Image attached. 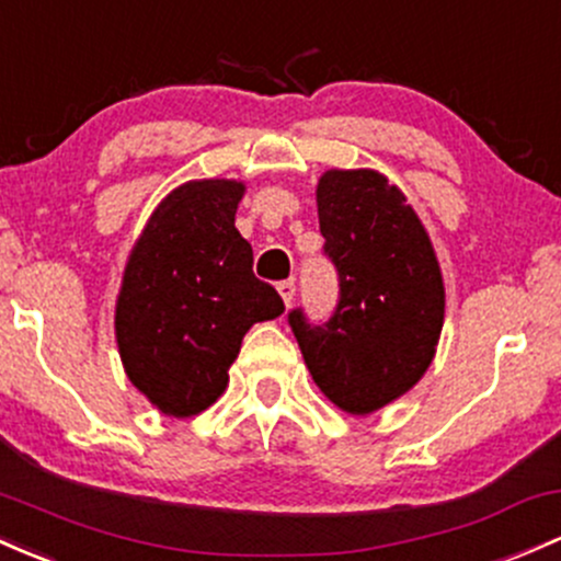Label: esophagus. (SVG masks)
I'll list each match as a JSON object with an SVG mask.
<instances>
[{"mask_svg": "<svg viewBox=\"0 0 561 561\" xmlns=\"http://www.w3.org/2000/svg\"><path fill=\"white\" fill-rule=\"evenodd\" d=\"M276 290H279L282 300H285V306L293 304V298H295V282H293V279L279 282V285H276Z\"/></svg>", "mask_w": 561, "mask_h": 561, "instance_id": "1", "label": "esophagus"}]
</instances>
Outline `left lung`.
I'll list each match as a JSON object with an SVG mask.
<instances>
[{
    "instance_id": "8db88e82",
    "label": "left lung",
    "mask_w": 561,
    "mask_h": 561,
    "mask_svg": "<svg viewBox=\"0 0 561 561\" xmlns=\"http://www.w3.org/2000/svg\"><path fill=\"white\" fill-rule=\"evenodd\" d=\"M317 213L341 300L324 324L290 311V328L319 391L343 412L370 415L434 362L445 324L442 268L408 196L378 170L324 172Z\"/></svg>"
}]
</instances>
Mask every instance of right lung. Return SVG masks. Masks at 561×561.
I'll return each mask as SVG.
<instances>
[{"instance_id": "obj_1", "label": "right lung", "mask_w": 561, "mask_h": 561, "mask_svg": "<svg viewBox=\"0 0 561 561\" xmlns=\"http://www.w3.org/2000/svg\"><path fill=\"white\" fill-rule=\"evenodd\" d=\"M242 196L244 183L229 178L172 188L127 257L116 346L130 383L164 415L210 408L244 332L285 311L279 293L252 274V248L233 226Z\"/></svg>"}]
</instances>
